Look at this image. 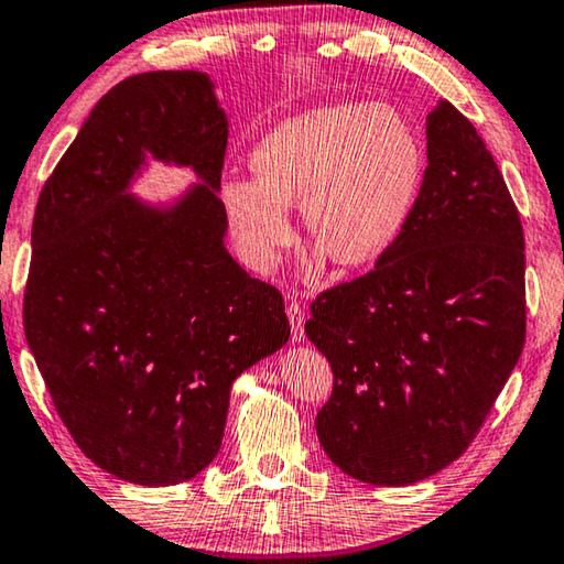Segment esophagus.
Segmentation results:
<instances>
[{
	"label": "esophagus",
	"mask_w": 564,
	"mask_h": 564,
	"mask_svg": "<svg viewBox=\"0 0 564 564\" xmlns=\"http://www.w3.org/2000/svg\"><path fill=\"white\" fill-rule=\"evenodd\" d=\"M289 321H291V330H293V340L301 343L303 340V323H305V313L299 303H289Z\"/></svg>",
	"instance_id": "1"
}]
</instances>
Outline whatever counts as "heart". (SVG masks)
<instances>
[{"label":"heart","instance_id":"heart-1","mask_svg":"<svg viewBox=\"0 0 564 564\" xmlns=\"http://www.w3.org/2000/svg\"><path fill=\"white\" fill-rule=\"evenodd\" d=\"M256 178L221 186L228 226L253 271H271L293 241L291 206L303 204L313 243L343 269L376 263L415 212L425 149L388 104H323L281 121L251 154Z\"/></svg>","mask_w":564,"mask_h":564}]
</instances>
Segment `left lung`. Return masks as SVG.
Listing matches in <instances>:
<instances>
[{"label": "left lung", "mask_w": 564, "mask_h": 564, "mask_svg": "<svg viewBox=\"0 0 564 564\" xmlns=\"http://www.w3.org/2000/svg\"><path fill=\"white\" fill-rule=\"evenodd\" d=\"M425 137L405 231L305 323L336 380L316 417L323 451L386 488L467 451L524 346V236L500 169L451 101L427 113Z\"/></svg>", "instance_id": "obj_1"}]
</instances>
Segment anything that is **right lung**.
<instances>
[{
  "instance_id": "obj_1",
  "label": "right lung",
  "mask_w": 564,
  "mask_h": 564,
  "mask_svg": "<svg viewBox=\"0 0 564 564\" xmlns=\"http://www.w3.org/2000/svg\"><path fill=\"white\" fill-rule=\"evenodd\" d=\"M228 117L204 72L104 94L36 204L24 333L82 453L119 480L186 482L221 451L234 380L289 343L273 285L226 248ZM191 167L169 203L130 191L148 159Z\"/></svg>"
}]
</instances>
